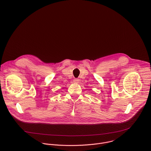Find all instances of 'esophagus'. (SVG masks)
<instances>
[{"instance_id": "obj_1", "label": "esophagus", "mask_w": 151, "mask_h": 151, "mask_svg": "<svg viewBox=\"0 0 151 151\" xmlns=\"http://www.w3.org/2000/svg\"><path fill=\"white\" fill-rule=\"evenodd\" d=\"M73 82H74L75 83H78L79 82V79L76 78V79H75L73 80Z\"/></svg>"}]
</instances>
